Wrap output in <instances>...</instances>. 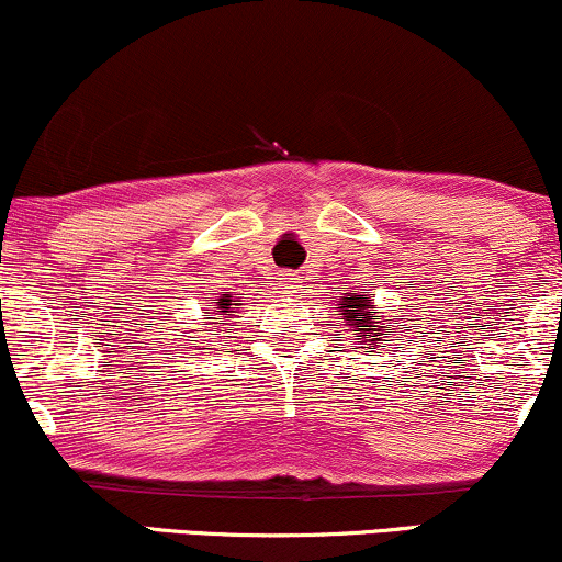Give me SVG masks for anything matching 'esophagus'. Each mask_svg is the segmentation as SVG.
I'll list each match as a JSON object with an SVG mask.
<instances>
[{"label": "esophagus", "mask_w": 562, "mask_h": 562, "mask_svg": "<svg viewBox=\"0 0 562 562\" xmlns=\"http://www.w3.org/2000/svg\"><path fill=\"white\" fill-rule=\"evenodd\" d=\"M299 288H301L299 277H293V274L282 277V290H285V293H299Z\"/></svg>", "instance_id": "obj_1"}]
</instances>
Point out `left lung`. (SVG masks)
<instances>
[{"label":"left lung","mask_w":562,"mask_h":562,"mask_svg":"<svg viewBox=\"0 0 562 562\" xmlns=\"http://www.w3.org/2000/svg\"><path fill=\"white\" fill-rule=\"evenodd\" d=\"M338 312L344 314V322L348 325V330L353 335V344L359 348H375L380 353L378 344L380 340L391 338L393 333L402 330L398 319H385L380 306H375V295H359L357 290L351 293H340V299L335 301Z\"/></svg>","instance_id":"1"}]
</instances>
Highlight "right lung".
Listing matches in <instances>:
<instances>
[{
  "instance_id": "right-lung-1",
  "label": "right lung",
  "mask_w": 562,
  "mask_h": 562,
  "mask_svg": "<svg viewBox=\"0 0 562 562\" xmlns=\"http://www.w3.org/2000/svg\"><path fill=\"white\" fill-rule=\"evenodd\" d=\"M237 306H240V303H235V299H232V295H218L216 303H214V308H205V312H203V319H216V322H209V325H214V330H216V327L227 325V319L235 317V314H232V312H235Z\"/></svg>"
}]
</instances>
